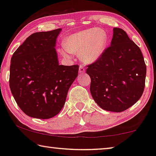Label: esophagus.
Returning <instances> with one entry per match:
<instances>
[{"label":"esophagus","mask_w":156,"mask_h":156,"mask_svg":"<svg viewBox=\"0 0 156 156\" xmlns=\"http://www.w3.org/2000/svg\"><path fill=\"white\" fill-rule=\"evenodd\" d=\"M85 72V67L83 66V65H80V67H79V73L80 74H83Z\"/></svg>","instance_id":"esophagus-1"}]
</instances>
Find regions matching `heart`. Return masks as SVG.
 Here are the masks:
<instances>
[{
  "instance_id": "1",
  "label": "heart",
  "mask_w": 156,
  "mask_h": 156,
  "mask_svg": "<svg viewBox=\"0 0 156 156\" xmlns=\"http://www.w3.org/2000/svg\"><path fill=\"white\" fill-rule=\"evenodd\" d=\"M107 41V35L104 30L99 28L85 29L65 38L64 48L60 50V53L66 58L71 57V53L79 55L83 62L93 63L104 53Z\"/></svg>"
}]
</instances>
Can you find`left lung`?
Listing matches in <instances>:
<instances>
[{
    "label": "left lung",
    "instance_id": "obj_1",
    "mask_svg": "<svg viewBox=\"0 0 156 156\" xmlns=\"http://www.w3.org/2000/svg\"><path fill=\"white\" fill-rule=\"evenodd\" d=\"M87 67L92 97L102 109L122 112L141 98L146 66L140 48L124 30L114 28L111 46Z\"/></svg>",
    "mask_w": 156,
    "mask_h": 156
}]
</instances>
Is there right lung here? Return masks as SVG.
Segmentation results:
<instances>
[{
  "mask_svg": "<svg viewBox=\"0 0 156 156\" xmlns=\"http://www.w3.org/2000/svg\"><path fill=\"white\" fill-rule=\"evenodd\" d=\"M61 31L31 34L11 58V92L19 107L30 117L48 119L57 115L78 76V65L58 62L55 47Z\"/></svg>",
  "mask_w": 156,
  "mask_h": 156,
  "instance_id": "obj_1",
  "label": "right lung"
}]
</instances>
